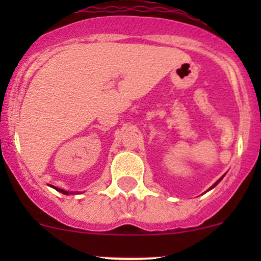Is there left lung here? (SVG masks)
<instances>
[{
	"mask_svg": "<svg viewBox=\"0 0 261 261\" xmlns=\"http://www.w3.org/2000/svg\"><path fill=\"white\" fill-rule=\"evenodd\" d=\"M222 178H223V177H221V178H220V179H218L217 181H216V183H215V184H213V186H212V187H211V188H210V189L215 188V187H216V186H217V184H218V183H220V181H221V179H222Z\"/></svg>",
	"mask_w": 261,
	"mask_h": 261,
	"instance_id": "8db88e82",
	"label": "left lung"
}]
</instances>
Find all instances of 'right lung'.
Here are the masks:
<instances>
[{
  "instance_id": "add662e5",
  "label": "right lung",
  "mask_w": 261,
  "mask_h": 261,
  "mask_svg": "<svg viewBox=\"0 0 261 261\" xmlns=\"http://www.w3.org/2000/svg\"><path fill=\"white\" fill-rule=\"evenodd\" d=\"M50 187H53V186H50ZM53 188H55V187H53ZM57 189L58 192H60V193H63V194H73V193H75V192H68V191H64V189H60V188H55Z\"/></svg>"
}]
</instances>
